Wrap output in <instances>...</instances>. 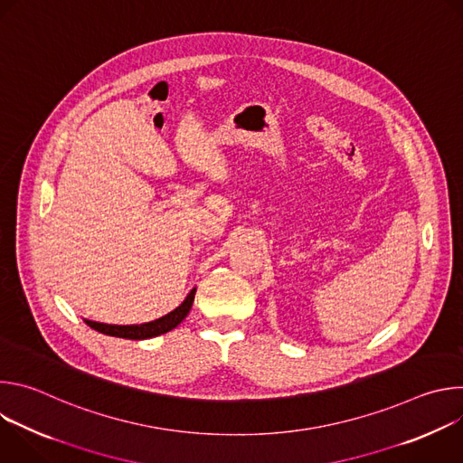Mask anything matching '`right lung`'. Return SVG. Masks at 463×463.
<instances>
[{
	"label": "right lung",
	"instance_id": "add662e5",
	"mask_svg": "<svg viewBox=\"0 0 463 463\" xmlns=\"http://www.w3.org/2000/svg\"><path fill=\"white\" fill-rule=\"evenodd\" d=\"M194 295H195V288H192V291L186 295V298L170 313H166L161 318H156L152 322H145V324H129V326H120V324H104V322H95V320H88L84 318V322L97 329V332L109 335V337H120V339H131V341H143V339H152L157 335H163L170 329H174L175 326H179L184 317L188 315L192 302H194Z\"/></svg>",
	"mask_w": 463,
	"mask_h": 463
}]
</instances>
